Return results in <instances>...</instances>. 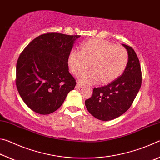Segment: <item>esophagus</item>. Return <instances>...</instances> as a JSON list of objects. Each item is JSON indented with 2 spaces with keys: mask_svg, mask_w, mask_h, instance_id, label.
Returning <instances> with one entry per match:
<instances>
[{
  "mask_svg": "<svg viewBox=\"0 0 160 160\" xmlns=\"http://www.w3.org/2000/svg\"><path fill=\"white\" fill-rule=\"evenodd\" d=\"M75 88H82V85L80 83H77L76 84V86H75Z\"/></svg>",
  "mask_w": 160,
  "mask_h": 160,
  "instance_id": "esophagus-1",
  "label": "esophagus"
}]
</instances>
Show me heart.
Returning <instances> with one entry per match:
<instances>
[{
  "mask_svg": "<svg viewBox=\"0 0 160 160\" xmlns=\"http://www.w3.org/2000/svg\"><path fill=\"white\" fill-rule=\"evenodd\" d=\"M128 53L121 46L102 39L86 42L80 51L72 50L68 58L69 69L75 76H79L90 66L92 70L80 77L83 83L94 84L102 81L108 83L123 73L128 63Z\"/></svg>",
  "mask_w": 160,
  "mask_h": 160,
  "instance_id": "obj_1",
  "label": "heart"
}]
</instances>
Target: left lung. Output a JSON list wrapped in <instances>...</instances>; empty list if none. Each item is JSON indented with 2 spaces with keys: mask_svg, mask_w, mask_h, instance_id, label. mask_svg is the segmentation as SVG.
I'll return each mask as SVG.
<instances>
[{
  "mask_svg": "<svg viewBox=\"0 0 160 160\" xmlns=\"http://www.w3.org/2000/svg\"><path fill=\"white\" fill-rule=\"evenodd\" d=\"M122 45L128 56L123 74L107 85L94 88L92 96L85 100L87 109L99 120L110 121L125 113L131 107L141 87L139 59L131 47Z\"/></svg>",
  "mask_w": 160,
  "mask_h": 160,
  "instance_id": "8db88e82",
  "label": "left lung"
}]
</instances>
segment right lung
Wrapping results in <instances>:
<instances>
[{"label": "right lung", "mask_w": 160, "mask_h": 160, "mask_svg": "<svg viewBox=\"0 0 160 160\" xmlns=\"http://www.w3.org/2000/svg\"><path fill=\"white\" fill-rule=\"evenodd\" d=\"M80 37L56 32L42 34L19 56L16 86L24 102L34 112H54L74 90L76 82L68 71V58Z\"/></svg>", "instance_id": "obj_1"}]
</instances>
